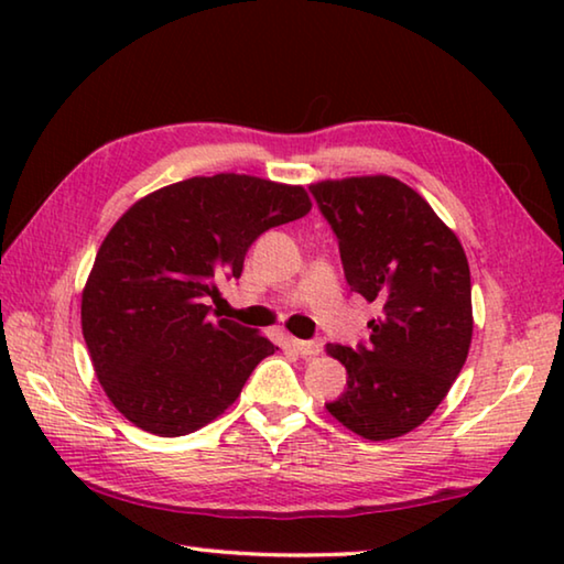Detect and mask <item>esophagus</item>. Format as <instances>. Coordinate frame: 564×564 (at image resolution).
<instances>
[{"instance_id": "obj_1", "label": "esophagus", "mask_w": 564, "mask_h": 564, "mask_svg": "<svg viewBox=\"0 0 564 564\" xmlns=\"http://www.w3.org/2000/svg\"><path fill=\"white\" fill-rule=\"evenodd\" d=\"M293 348H295V352H301L303 358H313L323 350V343L321 340H293Z\"/></svg>"}]
</instances>
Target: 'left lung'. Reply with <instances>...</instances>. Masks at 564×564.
<instances>
[{
  "label": "left lung",
  "instance_id": "1",
  "mask_svg": "<svg viewBox=\"0 0 564 564\" xmlns=\"http://www.w3.org/2000/svg\"><path fill=\"white\" fill-rule=\"evenodd\" d=\"M313 196L338 236L346 281L380 316L358 350H326L348 370L328 413L366 441L423 425L465 366L473 340L470 265L457 236L393 176L326 178Z\"/></svg>",
  "mask_w": 564,
  "mask_h": 564
}]
</instances>
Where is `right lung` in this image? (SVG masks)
<instances>
[{"label":"right lung","instance_id":"obj_1","mask_svg":"<svg viewBox=\"0 0 564 564\" xmlns=\"http://www.w3.org/2000/svg\"><path fill=\"white\" fill-rule=\"evenodd\" d=\"M303 186L246 174L151 191L99 246L82 291V333L104 393L141 431L178 437L216 420L275 346L214 318L248 246L311 212Z\"/></svg>","mask_w":564,"mask_h":564}]
</instances>
